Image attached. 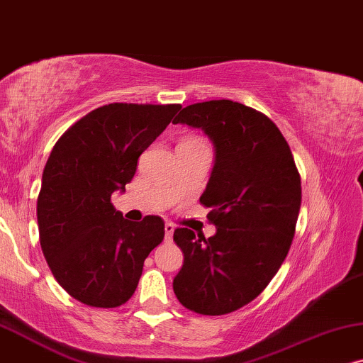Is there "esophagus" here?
I'll use <instances>...</instances> for the list:
<instances>
[{
  "instance_id": "34e87169",
  "label": "esophagus",
  "mask_w": 363,
  "mask_h": 363,
  "mask_svg": "<svg viewBox=\"0 0 363 363\" xmlns=\"http://www.w3.org/2000/svg\"><path fill=\"white\" fill-rule=\"evenodd\" d=\"M164 230H166V242H169V240H172V234H174V225L171 224V222H167V224L164 225Z\"/></svg>"
}]
</instances>
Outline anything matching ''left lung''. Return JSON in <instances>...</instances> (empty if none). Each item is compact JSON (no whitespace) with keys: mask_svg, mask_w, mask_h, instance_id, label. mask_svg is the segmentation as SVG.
Returning a JSON list of instances; mask_svg holds the SVG:
<instances>
[{"mask_svg":"<svg viewBox=\"0 0 363 363\" xmlns=\"http://www.w3.org/2000/svg\"><path fill=\"white\" fill-rule=\"evenodd\" d=\"M174 124L202 129L216 164L201 204L217 232L174 230L184 254L174 294L186 308L224 315L252 302L291 249L302 187L286 138L267 116L229 99L187 106Z\"/></svg>","mask_w":363,"mask_h":363,"instance_id":"left-lung-1","label":"left lung"}]
</instances>
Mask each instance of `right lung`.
<instances>
[{"instance_id":"add662e5","label":"right lung","mask_w":363,"mask_h":363,"mask_svg":"<svg viewBox=\"0 0 363 363\" xmlns=\"http://www.w3.org/2000/svg\"><path fill=\"white\" fill-rule=\"evenodd\" d=\"M181 104L101 106L52 147L38 196L43 254L57 284L89 307L114 308L133 297L164 220L124 219L111 196L133 181L138 159Z\"/></svg>"}]
</instances>
